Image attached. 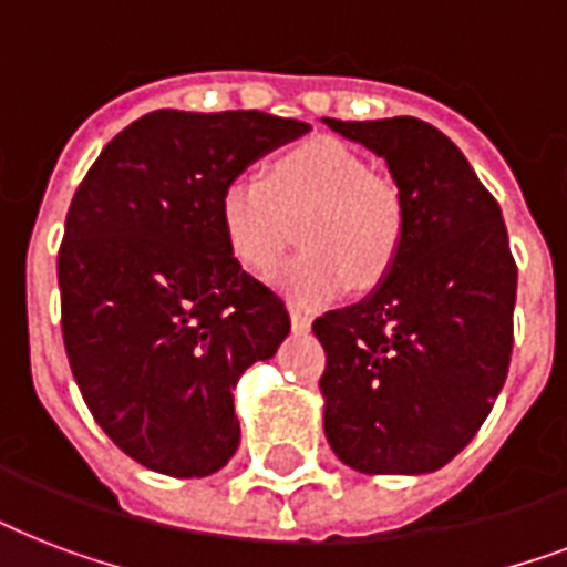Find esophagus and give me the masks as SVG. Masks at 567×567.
<instances>
[{"label": "esophagus", "mask_w": 567, "mask_h": 567, "mask_svg": "<svg viewBox=\"0 0 567 567\" xmlns=\"http://www.w3.org/2000/svg\"><path fill=\"white\" fill-rule=\"evenodd\" d=\"M291 327H293V332H306V329L311 327L309 315H302L300 309H293L291 306Z\"/></svg>", "instance_id": "obj_1"}]
</instances>
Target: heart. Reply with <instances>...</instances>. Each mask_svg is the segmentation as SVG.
I'll return each instance as SVG.
<instances>
[{"mask_svg": "<svg viewBox=\"0 0 567 567\" xmlns=\"http://www.w3.org/2000/svg\"><path fill=\"white\" fill-rule=\"evenodd\" d=\"M229 252L252 274L274 270L300 226L302 256L276 285L302 309H318L353 285L368 291L394 267L405 235L403 196L353 146L315 135L288 146L267 179L235 176L220 194Z\"/></svg>", "mask_w": 567, "mask_h": 567, "instance_id": "1", "label": "heart"}]
</instances>
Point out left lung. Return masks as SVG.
<instances>
[{"label":"left lung","instance_id":"8db88e82","mask_svg":"<svg viewBox=\"0 0 567 567\" xmlns=\"http://www.w3.org/2000/svg\"><path fill=\"white\" fill-rule=\"evenodd\" d=\"M385 158L405 235L377 291L311 323L323 432L362 474H430L467 447L512 359L518 267L501 205L458 146L414 117L329 120Z\"/></svg>","mask_w":567,"mask_h":567}]
</instances>
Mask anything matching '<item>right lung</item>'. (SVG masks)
<instances>
[{"instance_id": "add662e5", "label": "right lung", "mask_w": 567, "mask_h": 567, "mask_svg": "<svg viewBox=\"0 0 567 567\" xmlns=\"http://www.w3.org/2000/svg\"><path fill=\"white\" fill-rule=\"evenodd\" d=\"M309 123L153 111L93 162L58 249L61 332L93 421L158 474L208 476L238 450L231 388L291 332L220 229L226 182Z\"/></svg>"}]
</instances>
